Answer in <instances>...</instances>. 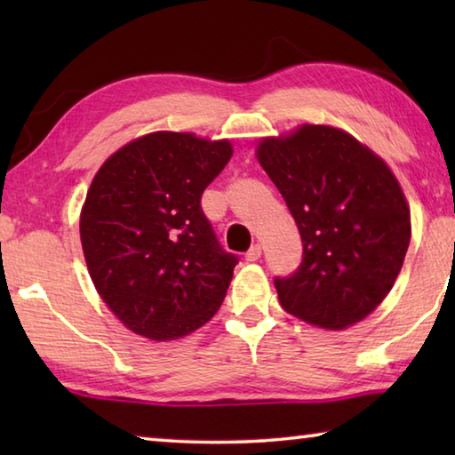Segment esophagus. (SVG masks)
<instances>
[{
    "label": "esophagus",
    "mask_w": 455,
    "mask_h": 455,
    "mask_svg": "<svg viewBox=\"0 0 455 455\" xmlns=\"http://www.w3.org/2000/svg\"><path fill=\"white\" fill-rule=\"evenodd\" d=\"M260 255H263V249H260V244H252L249 251H246V255H244V259L249 260V263H252V260H257V259H260Z\"/></svg>",
    "instance_id": "34e87169"
}]
</instances>
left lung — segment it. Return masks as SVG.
I'll return each instance as SVG.
<instances>
[{
  "label": "left lung",
  "mask_w": 455,
  "mask_h": 455,
  "mask_svg": "<svg viewBox=\"0 0 455 455\" xmlns=\"http://www.w3.org/2000/svg\"><path fill=\"white\" fill-rule=\"evenodd\" d=\"M259 163L303 243L295 273L275 276L279 303L323 329L365 319L402 271L411 222L395 176L343 130L305 124L259 144Z\"/></svg>",
  "instance_id": "8db88e82"
}]
</instances>
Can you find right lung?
I'll return each instance as SVG.
<instances>
[{"label": "right lung", "instance_id": "1", "mask_svg": "<svg viewBox=\"0 0 455 455\" xmlns=\"http://www.w3.org/2000/svg\"><path fill=\"white\" fill-rule=\"evenodd\" d=\"M233 156L228 140L154 132L112 154L92 180L82 249L100 297L138 335L168 341L225 301L238 257L200 206Z\"/></svg>", "mask_w": 455, "mask_h": 455}]
</instances>
